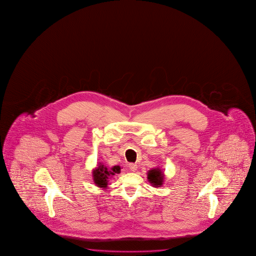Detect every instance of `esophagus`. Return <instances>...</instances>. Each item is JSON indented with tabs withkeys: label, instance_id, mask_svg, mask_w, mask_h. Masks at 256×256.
<instances>
[{
	"label": "esophagus",
	"instance_id": "obj_1",
	"mask_svg": "<svg viewBox=\"0 0 256 256\" xmlns=\"http://www.w3.org/2000/svg\"><path fill=\"white\" fill-rule=\"evenodd\" d=\"M129 168H130V170L134 171V172H135V171L137 170V168H138V166H137V165L134 164V163H130V164H129Z\"/></svg>",
	"mask_w": 256,
	"mask_h": 256
}]
</instances>
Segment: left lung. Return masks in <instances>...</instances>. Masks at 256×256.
<instances>
[{
    "label": "left lung",
    "instance_id": "left-lung-1",
    "mask_svg": "<svg viewBox=\"0 0 256 256\" xmlns=\"http://www.w3.org/2000/svg\"><path fill=\"white\" fill-rule=\"evenodd\" d=\"M148 180L154 187H160L164 182V174L158 168L152 169L148 172Z\"/></svg>",
    "mask_w": 256,
    "mask_h": 256
}]
</instances>
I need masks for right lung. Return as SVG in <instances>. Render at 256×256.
Returning <instances> with one entry per match:
<instances>
[{"label":"right lung","instance_id":"1","mask_svg":"<svg viewBox=\"0 0 256 256\" xmlns=\"http://www.w3.org/2000/svg\"><path fill=\"white\" fill-rule=\"evenodd\" d=\"M121 172V168L119 166H114L111 168H106L103 164H98V168L93 170V180L96 186L101 188H106L109 179L114 176L116 174Z\"/></svg>","mask_w":256,"mask_h":256}]
</instances>
